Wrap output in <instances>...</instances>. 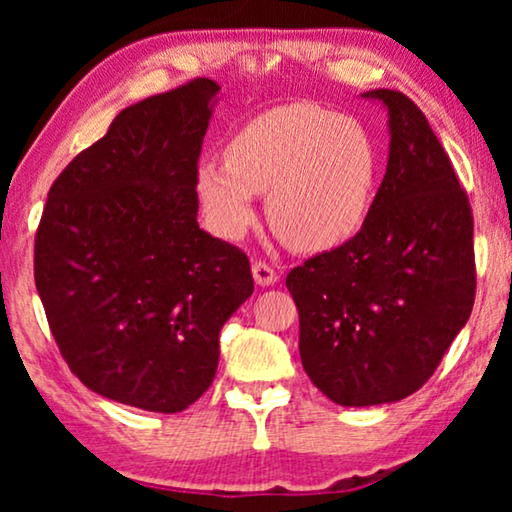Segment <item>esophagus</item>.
Masks as SVG:
<instances>
[{"instance_id": "1", "label": "esophagus", "mask_w": 512, "mask_h": 512, "mask_svg": "<svg viewBox=\"0 0 512 512\" xmlns=\"http://www.w3.org/2000/svg\"><path fill=\"white\" fill-rule=\"evenodd\" d=\"M251 272H254L256 284H261V286H272L279 279V272L265 261H254V265H251Z\"/></svg>"}]
</instances>
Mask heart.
Wrapping results in <instances>:
<instances>
[{
	"mask_svg": "<svg viewBox=\"0 0 512 512\" xmlns=\"http://www.w3.org/2000/svg\"><path fill=\"white\" fill-rule=\"evenodd\" d=\"M380 181V151L354 118L317 104H286L251 118L226 160L195 170L202 212L216 235L240 240L268 193L272 226L291 247L321 251L359 233Z\"/></svg>",
	"mask_w": 512,
	"mask_h": 512,
	"instance_id": "obj_1",
	"label": "heart"
}]
</instances>
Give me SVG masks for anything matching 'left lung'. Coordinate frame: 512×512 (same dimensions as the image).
Wrapping results in <instances>:
<instances>
[{
    "label": "left lung",
    "mask_w": 512,
    "mask_h": 512,
    "mask_svg": "<svg viewBox=\"0 0 512 512\" xmlns=\"http://www.w3.org/2000/svg\"><path fill=\"white\" fill-rule=\"evenodd\" d=\"M363 97L389 109V163L352 240L286 275L300 361L347 408L401 401L436 373L475 300L473 212L422 109L398 90Z\"/></svg>",
    "instance_id": "left-lung-1"
}]
</instances>
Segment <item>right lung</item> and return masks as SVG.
I'll return each instance as SVG.
<instances>
[{
  "label": "right lung",
  "instance_id": "right-lung-1",
  "mask_svg": "<svg viewBox=\"0 0 512 512\" xmlns=\"http://www.w3.org/2000/svg\"><path fill=\"white\" fill-rule=\"evenodd\" d=\"M219 86L123 109L53 181L34 284L62 359L95 394L181 412L209 389L219 331L254 291L247 254L198 226L195 170Z\"/></svg>",
  "mask_w": 512,
  "mask_h": 512
}]
</instances>
